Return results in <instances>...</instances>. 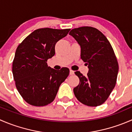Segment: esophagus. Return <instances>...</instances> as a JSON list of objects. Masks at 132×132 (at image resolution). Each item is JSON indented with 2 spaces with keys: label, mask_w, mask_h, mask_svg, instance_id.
<instances>
[{
  "label": "esophagus",
  "mask_w": 132,
  "mask_h": 132,
  "mask_svg": "<svg viewBox=\"0 0 132 132\" xmlns=\"http://www.w3.org/2000/svg\"><path fill=\"white\" fill-rule=\"evenodd\" d=\"M74 71H73V70H70V75H74Z\"/></svg>",
  "instance_id": "esophagus-1"
}]
</instances>
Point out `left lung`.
Here are the masks:
<instances>
[{
	"label": "left lung",
	"mask_w": 132,
	"mask_h": 132,
	"mask_svg": "<svg viewBox=\"0 0 132 132\" xmlns=\"http://www.w3.org/2000/svg\"><path fill=\"white\" fill-rule=\"evenodd\" d=\"M72 36L81 47V59L88 64L85 77L80 71L75 73L80 83L73 89L80 102L90 107L103 104L116 86L119 66L110 42L104 34L92 27L73 29Z\"/></svg>",
	"instance_id": "1"
}]
</instances>
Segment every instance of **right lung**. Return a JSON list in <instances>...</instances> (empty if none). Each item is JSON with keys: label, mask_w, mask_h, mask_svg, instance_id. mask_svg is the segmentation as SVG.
Listing matches in <instances>:
<instances>
[{"label": "right lung", "mask_w": 132, "mask_h": 132, "mask_svg": "<svg viewBox=\"0 0 132 132\" xmlns=\"http://www.w3.org/2000/svg\"><path fill=\"white\" fill-rule=\"evenodd\" d=\"M70 30L36 29L17 47L13 62V78L17 90L29 104L41 107L52 103L69 75L68 68L57 71L48 66L46 62L55 55L56 43Z\"/></svg>", "instance_id": "add662e5"}]
</instances>
